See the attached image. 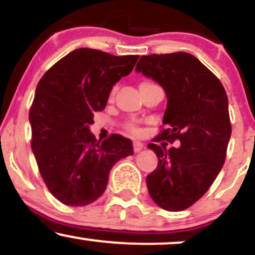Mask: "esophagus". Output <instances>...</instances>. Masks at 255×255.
<instances>
[{
	"mask_svg": "<svg viewBox=\"0 0 255 255\" xmlns=\"http://www.w3.org/2000/svg\"><path fill=\"white\" fill-rule=\"evenodd\" d=\"M142 148H143V143L142 142H140V141H134V142H133L134 152H135V153L140 152Z\"/></svg>",
	"mask_w": 255,
	"mask_h": 255,
	"instance_id": "esophagus-1",
	"label": "esophagus"
}]
</instances>
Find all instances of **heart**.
<instances>
[{"instance_id":"heart-1","label":"heart","mask_w":255,"mask_h":255,"mask_svg":"<svg viewBox=\"0 0 255 255\" xmlns=\"http://www.w3.org/2000/svg\"><path fill=\"white\" fill-rule=\"evenodd\" d=\"M152 82H148V81H145V82H142L140 84V87H142V85H147V84H151ZM114 93H115V90H113V93H112V96L113 95H114ZM124 128L126 130L128 131V133L129 134H131V135L133 136H140L141 134L143 133V129H142V127H141V126L137 124L136 121H133V120H129V121H126L125 124H124Z\"/></svg>"}]
</instances>
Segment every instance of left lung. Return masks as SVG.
<instances>
[{"label":"left lung","instance_id":"8db88e82","mask_svg":"<svg viewBox=\"0 0 255 255\" xmlns=\"http://www.w3.org/2000/svg\"><path fill=\"white\" fill-rule=\"evenodd\" d=\"M135 70L164 88L167 106L162 128L149 143L158 166L146 178L153 201L180 211L196 203L225 164L232 134L228 97L220 79L186 52L142 56ZM179 140L181 146L166 149Z\"/></svg>","mask_w":255,"mask_h":255}]
</instances>
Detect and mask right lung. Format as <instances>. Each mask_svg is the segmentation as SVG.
Masks as SVG:
<instances>
[{
    "label": "right lung",
    "mask_w": 255,
    "mask_h": 255,
    "mask_svg": "<svg viewBox=\"0 0 255 255\" xmlns=\"http://www.w3.org/2000/svg\"><path fill=\"white\" fill-rule=\"evenodd\" d=\"M137 59L78 48L50 67L36 85L29 109L30 147L48 191L61 203H93L106 190L112 167L133 154L129 139L112 134L97 141L89 126Z\"/></svg>",
    "instance_id": "obj_1"
}]
</instances>
